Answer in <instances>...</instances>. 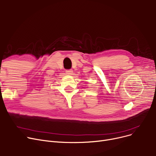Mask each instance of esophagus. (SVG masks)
Returning <instances> with one entry per match:
<instances>
[{
    "label": "esophagus",
    "mask_w": 156,
    "mask_h": 156,
    "mask_svg": "<svg viewBox=\"0 0 156 156\" xmlns=\"http://www.w3.org/2000/svg\"><path fill=\"white\" fill-rule=\"evenodd\" d=\"M66 73L67 75H73V71L72 69H67L66 71Z\"/></svg>",
    "instance_id": "esophagus-1"
}]
</instances>
